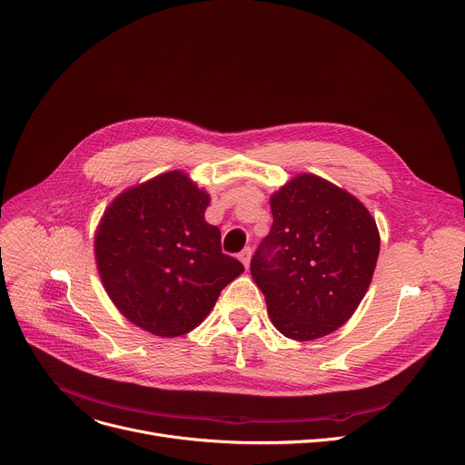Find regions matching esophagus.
Instances as JSON below:
<instances>
[{
    "label": "esophagus",
    "mask_w": 465,
    "mask_h": 465,
    "mask_svg": "<svg viewBox=\"0 0 465 465\" xmlns=\"http://www.w3.org/2000/svg\"><path fill=\"white\" fill-rule=\"evenodd\" d=\"M238 259H240V262H242L245 268H249V262H252V247H245L243 252H240Z\"/></svg>",
    "instance_id": "obj_1"
}]
</instances>
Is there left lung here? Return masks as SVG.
Returning a JSON list of instances; mask_svg holds the SVG:
<instances>
[{
    "instance_id": "left-lung-1",
    "label": "left lung",
    "mask_w": 465,
    "mask_h": 465,
    "mask_svg": "<svg viewBox=\"0 0 465 465\" xmlns=\"http://www.w3.org/2000/svg\"><path fill=\"white\" fill-rule=\"evenodd\" d=\"M273 223L252 259L272 324L314 341L346 324L365 298L380 232L365 204L326 178L302 173L270 197Z\"/></svg>"
}]
</instances>
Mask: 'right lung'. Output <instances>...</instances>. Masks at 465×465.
<instances>
[{
  "mask_svg": "<svg viewBox=\"0 0 465 465\" xmlns=\"http://www.w3.org/2000/svg\"><path fill=\"white\" fill-rule=\"evenodd\" d=\"M210 195L184 171L119 193L94 232L98 275L119 312L156 337L195 330L243 266L204 220Z\"/></svg>",
  "mask_w": 465,
  "mask_h": 465,
  "instance_id": "right-lung-1",
  "label": "right lung"
}]
</instances>
